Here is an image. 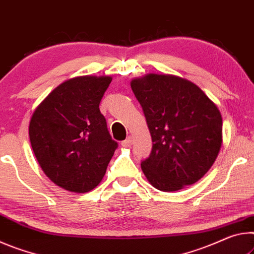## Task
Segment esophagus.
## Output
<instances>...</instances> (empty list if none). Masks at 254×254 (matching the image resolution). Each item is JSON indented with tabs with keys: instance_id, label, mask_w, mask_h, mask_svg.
I'll use <instances>...</instances> for the list:
<instances>
[{
	"instance_id": "esophagus-1",
	"label": "esophagus",
	"mask_w": 254,
	"mask_h": 254,
	"mask_svg": "<svg viewBox=\"0 0 254 254\" xmlns=\"http://www.w3.org/2000/svg\"><path fill=\"white\" fill-rule=\"evenodd\" d=\"M131 144H132L131 136H128L126 139L123 140V142H122V145H123L124 147H129V146H131Z\"/></svg>"
}]
</instances>
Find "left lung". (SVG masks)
Here are the masks:
<instances>
[{
	"label": "left lung",
	"mask_w": 254,
	"mask_h": 254,
	"mask_svg": "<svg viewBox=\"0 0 254 254\" xmlns=\"http://www.w3.org/2000/svg\"><path fill=\"white\" fill-rule=\"evenodd\" d=\"M152 137L140 166L161 191H177L201 179L222 145V116L215 103L185 78L148 75L130 83Z\"/></svg>",
	"instance_id": "8db88e82"
}]
</instances>
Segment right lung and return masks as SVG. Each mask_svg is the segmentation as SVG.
Instances as JSON below:
<instances>
[{
	"mask_svg": "<svg viewBox=\"0 0 254 254\" xmlns=\"http://www.w3.org/2000/svg\"><path fill=\"white\" fill-rule=\"evenodd\" d=\"M109 76L62 83L40 103L29 125L32 151L51 180L72 192H88L105 176L118 147L99 109Z\"/></svg>",
	"mask_w": 254,
	"mask_h": 254,
	"instance_id": "1",
	"label": "right lung"
}]
</instances>
